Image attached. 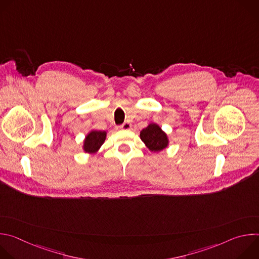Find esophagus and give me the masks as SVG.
Here are the masks:
<instances>
[{
	"instance_id": "1",
	"label": "esophagus",
	"mask_w": 259,
	"mask_h": 259,
	"mask_svg": "<svg viewBox=\"0 0 259 259\" xmlns=\"http://www.w3.org/2000/svg\"><path fill=\"white\" fill-rule=\"evenodd\" d=\"M117 128L120 129V130H129L131 128V124L129 122H125L124 124L119 125Z\"/></svg>"
}]
</instances>
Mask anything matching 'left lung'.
<instances>
[{
  "label": "left lung",
  "instance_id": "left-lung-1",
  "mask_svg": "<svg viewBox=\"0 0 259 259\" xmlns=\"http://www.w3.org/2000/svg\"><path fill=\"white\" fill-rule=\"evenodd\" d=\"M140 138L147 146V149L155 153L166 149L169 143L167 134L159 125L155 123L150 124L140 131Z\"/></svg>",
  "mask_w": 259,
  "mask_h": 259
}]
</instances>
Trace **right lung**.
I'll use <instances>...</instances> for the list:
<instances>
[{
    "label": "right lung",
    "instance_id": "obj_1",
    "mask_svg": "<svg viewBox=\"0 0 259 259\" xmlns=\"http://www.w3.org/2000/svg\"><path fill=\"white\" fill-rule=\"evenodd\" d=\"M106 137L105 131H97L92 130L90 131L84 140L83 150L85 153L88 154H95L100 149V146L103 144Z\"/></svg>",
    "mask_w": 259,
    "mask_h": 259
}]
</instances>
